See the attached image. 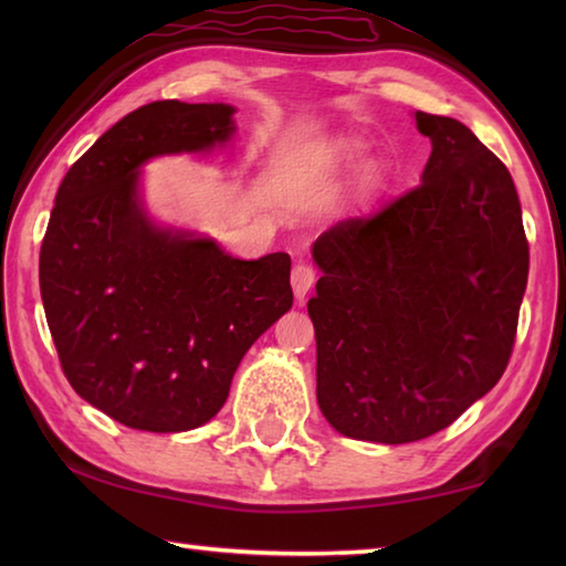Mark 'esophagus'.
I'll use <instances>...</instances> for the list:
<instances>
[{"mask_svg":"<svg viewBox=\"0 0 566 566\" xmlns=\"http://www.w3.org/2000/svg\"><path fill=\"white\" fill-rule=\"evenodd\" d=\"M314 280H317V276H314V270H312L310 264H304V262L294 264V270H292V290H294L296 300L304 302V296L310 294V290L314 286Z\"/></svg>","mask_w":566,"mask_h":566,"instance_id":"34e87169","label":"esophagus"}]
</instances>
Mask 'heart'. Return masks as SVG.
<instances>
[{"mask_svg": "<svg viewBox=\"0 0 566 566\" xmlns=\"http://www.w3.org/2000/svg\"><path fill=\"white\" fill-rule=\"evenodd\" d=\"M364 155V149H361V145H352L347 151H344V157H347L349 161H354V159H359Z\"/></svg>", "mask_w": 566, "mask_h": 566, "instance_id": "1", "label": "heart"}]
</instances>
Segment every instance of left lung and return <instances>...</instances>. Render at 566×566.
I'll use <instances>...</instances> for the list:
<instances>
[{
  "mask_svg": "<svg viewBox=\"0 0 566 566\" xmlns=\"http://www.w3.org/2000/svg\"><path fill=\"white\" fill-rule=\"evenodd\" d=\"M415 119L432 142L421 185L312 247L317 401L361 442L432 437L482 399L510 361L530 274L510 169L462 122Z\"/></svg>",
  "mask_w": 566,
  "mask_h": 566,
  "instance_id": "obj_1",
  "label": "left lung"
}]
</instances>
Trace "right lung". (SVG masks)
<instances>
[{
  "label": "right lung",
  "mask_w": 566,
  "mask_h": 566,
  "mask_svg": "<svg viewBox=\"0 0 566 566\" xmlns=\"http://www.w3.org/2000/svg\"><path fill=\"white\" fill-rule=\"evenodd\" d=\"M232 104L151 102L107 129L56 191L40 290L76 395L142 432H189L224 407L247 349L290 312V254L237 260L155 222L142 167L234 137Z\"/></svg>",
  "instance_id": "right-lung-1"
}]
</instances>
